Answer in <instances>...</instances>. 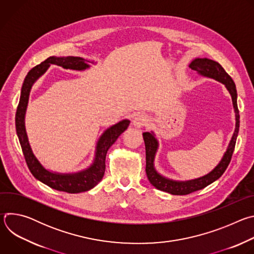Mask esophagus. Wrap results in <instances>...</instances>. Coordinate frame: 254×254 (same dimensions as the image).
Segmentation results:
<instances>
[{"label":"esophagus","instance_id":"obj_1","mask_svg":"<svg viewBox=\"0 0 254 254\" xmlns=\"http://www.w3.org/2000/svg\"><path fill=\"white\" fill-rule=\"evenodd\" d=\"M148 123H149V119L146 115H143V114L136 115L133 119V122H132L133 126L136 127H141L147 126Z\"/></svg>","mask_w":254,"mask_h":254}]
</instances>
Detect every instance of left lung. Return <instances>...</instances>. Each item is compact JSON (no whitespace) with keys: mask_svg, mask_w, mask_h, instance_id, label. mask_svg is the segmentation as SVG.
<instances>
[{"mask_svg":"<svg viewBox=\"0 0 254 254\" xmlns=\"http://www.w3.org/2000/svg\"><path fill=\"white\" fill-rule=\"evenodd\" d=\"M189 66L192 70L197 71L198 73L207 77L214 78L225 84L226 88L228 89L232 97L233 107H234L235 116H236V127H235V131L233 133V136L228 146V149L224 154V157L219 163V165L208 175L196 180L187 181V182H177V181L166 179L165 177L157 173V171L154 168V159L158 149V141L155 138L153 133L151 132L142 133L144 146H146V173H147L148 179L151 182V184L154 187H156L158 190L165 191L173 195H188L190 193H193L195 191H198L207 187L208 185L213 183L214 181L219 179L223 175V173L226 171L231 161V158L235 149L238 130H239V111L237 106V91H236L235 83L231 78V76L227 73V72L224 70V68L218 62L213 61L211 59H207V58H197L193 60Z\"/></svg>","mask_w":254,"mask_h":254,"instance_id":"obj_1","label":"left lung"}]
</instances>
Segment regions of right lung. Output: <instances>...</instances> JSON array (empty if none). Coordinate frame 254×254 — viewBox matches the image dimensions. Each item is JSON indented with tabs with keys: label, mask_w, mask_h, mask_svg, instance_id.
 I'll return each instance as SVG.
<instances>
[{
	"label": "right lung",
	"mask_w": 254,
	"mask_h": 254,
	"mask_svg": "<svg viewBox=\"0 0 254 254\" xmlns=\"http://www.w3.org/2000/svg\"><path fill=\"white\" fill-rule=\"evenodd\" d=\"M50 64H55L58 66H62L66 69L73 70H83L88 67V64L85 63V60L81 57H56L51 56L47 58L45 61L41 62L39 65L33 67L25 77L22 89L20 101L16 112V130L19 137V141L22 148V152L27 163V166L32 173V175L39 180L40 182L49 186L52 189L57 191L67 192L70 194H75L80 192H85L92 189L96 186L103 177L105 172V157L106 153L118 137L127 128L129 125V121L125 120L112 127L108 128L99 138L96 147V156L94 163L90 168L85 171H82L77 174L71 175H61L51 173L45 170L42 165L35 158L30 148L28 141L26 129H25V113L26 107L28 104L29 94L33 83L37 80L44 72L48 69Z\"/></svg>",
	"instance_id": "add662e5"
}]
</instances>
